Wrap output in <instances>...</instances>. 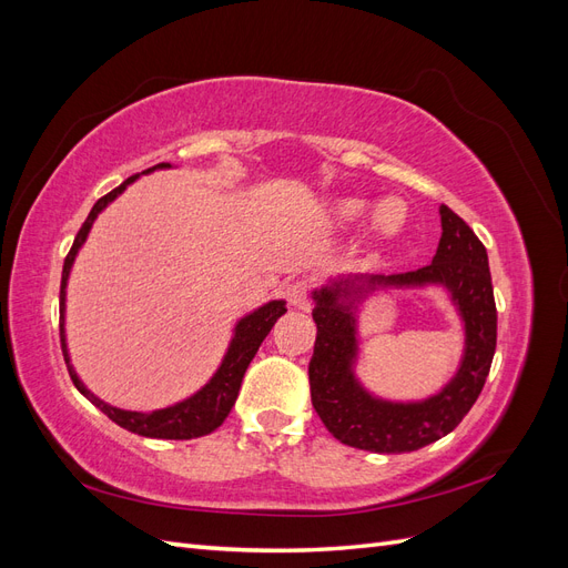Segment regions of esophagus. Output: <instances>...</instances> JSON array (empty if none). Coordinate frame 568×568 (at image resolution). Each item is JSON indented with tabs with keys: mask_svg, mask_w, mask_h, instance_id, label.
Wrapping results in <instances>:
<instances>
[{
	"mask_svg": "<svg viewBox=\"0 0 568 568\" xmlns=\"http://www.w3.org/2000/svg\"><path fill=\"white\" fill-rule=\"evenodd\" d=\"M286 301L294 305V307H305L307 305V294H311V284H307L305 280H296V282H288L286 288Z\"/></svg>",
	"mask_w": 568,
	"mask_h": 568,
	"instance_id": "esophagus-1",
	"label": "esophagus"
}]
</instances>
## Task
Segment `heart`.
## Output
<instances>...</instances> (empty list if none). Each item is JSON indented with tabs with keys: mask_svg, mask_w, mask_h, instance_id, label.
Wrapping results in <instances>:
<instances>
[{
	"mask_svg": "<svg viewBox=\"0 0 568 568\" xmlns=\"http://www.w3.org/2000/svg\"><path fill=\"white\" fill-rule=\"evenodd\" d=\"M369 211V203L365 199H338L332 205V220L336 225H357L359 220H363ZM405 203L395 196L384 199L379 205L374 209V217H372V230L379 239H393L398 234L405 225Z\"/></svg>",
	"mask_w": 568,
	"mask_h": 568,
	"instance_id": "heart-1",
	"label": "heart"
}]
</instances>
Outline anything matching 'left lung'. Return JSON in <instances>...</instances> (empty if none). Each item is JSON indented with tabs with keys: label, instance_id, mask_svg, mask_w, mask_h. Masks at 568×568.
I'll return each mask as SVG.
<instances>
[{
	"label": "left lung",
	"instance_id": "8db88e82",
	"mask_svg": "<svg viewBox=\"0 0 568 568\" xmlns=\"http://www.w3.org/2000/svg\"><path fill=\"white\" fill-rule=\"evenodd\" d=\"M440 242L426 267L403 274H355L313 291L317 324L311 359L313 407L329 434L351 448L395 455L448 436L486 384L497 341V311L486 246L448 205H440ZM443 285L465 326V351L454 379L424 402H386L354 376L356 307L379 287Z\"/></svg>",
	"mask_w": 568,
	"mask_h": 568
}]
</instances>
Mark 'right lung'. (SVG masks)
I'll use <instances>...</instances> for the list:
<instances>
[{
  "instance_id": "right-lung-1",
  "label": "right lung",
  "mask_w": 568,
  "mask_h": 568,
  "mask_svg": "<svg viewBox=\"0 0 568 568\" xmlns=\"http://www.w3.org/2000/svg\"><path fill=\"white\" fill-rule=\"evenodd\" d=\"M163 168H170V163H159V165L144 170V173H153V170H163ZM136 178H140V175L128 178L123 184L115 186L113 192H109L106 196H101L94 203V209L90 211L88 220H84V225L80 227V232L75 236L71 253L65 255L63 274H61V348H63V357H65V365H68V374H71L75 388L92 405H97L101 412H104L109 419H113L118 426H123V428H128V432L146 436V438L189 440V438H199V436L215 432V428L227 419L230 409L236 403V395H239V388H242V379H244V374L251 365V359L255 357L257 348H261V343L270 334L274 322H277L286 313V301H270V303L255 307L253 313H248V315L239 320L234 324V334H232V341L227 346V353H225V357H222V363L215 369V374L211 376V382L201 386L194 395H189V398H184L175 405L153 409V412L120 409V407H113L101 398H97V395L80 382L75 367L71 365V355H68L65 324H63L65 322V286H68V277H71V270H73V263L78 257V251L82 248L84 242H88L94 220L99 217V213L104 211L111 201H115L120 194H123L128 184H132Z\"/></svg>"
}]
</instances>
